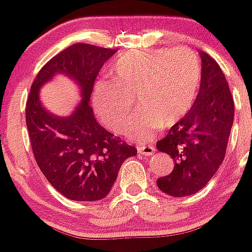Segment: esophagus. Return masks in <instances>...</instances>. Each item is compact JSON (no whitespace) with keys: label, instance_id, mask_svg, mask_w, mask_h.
Here are the masks:
<instances>
[{"label":"esophagus","instance_id":"34e87169","mask_svg":"<svg viewBox=\"0 0 252 252\" xmlns=\"http://www.w3.org/2000/svg\"><path fill=\"white\" fill-rule=\"evenodd\" d=\"M155 146L152 145H141V146H138L139 154L142 155V156H150L155 152Z\"/></svg>","mask_w":252,"mask_h":252}]
</instances>
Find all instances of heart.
Here are the masks:
<instances>
[{
    "label": "heart",
    "mask_w": 252,
    "mask_h": 252,
    "mask_svg": "<svg viewBox=\"0 0 252 252\" xmlns=\"http://www.w3.org/2000/svg\"><path fill=\"white\" fill-rule=\"evenodd\" d=\"M112 80L95 86L96 112L113 131L123 130L134 105L139 110L129 133L145 141L161 126H172L191 108L201 80L200 60L185 47L133 50L110 65Z\"/></svg>",
    "instance_id": "1"
}]
</instances>
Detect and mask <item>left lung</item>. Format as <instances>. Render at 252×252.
Listing matches in <instances>:
<instances>
[{"label": "left lung", "instance_id": "8db88e82", "mask_svg": "<svg viewBox=\"0 0 252 252\" xmlns=\"http://www.w3.org/2000/svg\"><path fill=\"white\" fill-rule=\"evenodd\" d=\"M201 57V83L194 105L156 146L174 162L171 174L157 179L159 190L174 197L194 195L216 174L225 156L234 119V101L218 63Z\"/></svg>", "mask_w": 252, "mask_h": 252}]
</instances>
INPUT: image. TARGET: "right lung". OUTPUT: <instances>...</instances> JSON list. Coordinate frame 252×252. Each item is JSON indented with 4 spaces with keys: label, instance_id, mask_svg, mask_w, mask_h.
Instances as JSON below:
<instances>
[{
    "label": "right lung",
    "instance_id": "right-lung-1",
    "mask_svg": "<svg viewBox=\"0 0 252 252\" xmlns=\"http://www.w3.org/2000/svg\"><path fill=\"white\" fill-rule=\"evenodd\" d=\"M112 48L74 44L51 58L32 81L25 121L34 157L46 179L74 201H97L111 191L122 164L138 154L96 122L90 96L98 72L116 53ZM61 72L81 86L82 102L68 117L42 107L38 89Z\"/></svg>",
    "mask_w": 252,
    "mask_h": 252
}]
</instances>
